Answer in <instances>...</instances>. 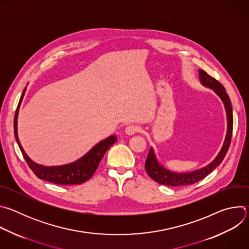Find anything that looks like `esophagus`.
<instances>
[{
    "label": "esophagus",
    "mask_w": 249,
    "mask_h": 249,
    "mask_svg": "<svg viewBox=\"0 0 249 249\" xmlns=\"http://www.w3.org/2000/svg\"><path fill=\"white\" fill-rule=\"evenodd\" d=\"M140 131V128L138 125H135V124H130L128 125L126 128H125V133L127 135H134L136 133H138Z\"/></svg>",
    "instance_id": "1"
}]
</instances>
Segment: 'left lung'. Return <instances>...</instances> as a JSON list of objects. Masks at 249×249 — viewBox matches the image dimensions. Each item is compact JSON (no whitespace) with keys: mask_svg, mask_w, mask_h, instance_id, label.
Returning <instances> with one entry per match:
<instances>
[{"mask_svg":"<svg viewBox=\"0 0 249 249\" xmlns=\"http://www.w3.org/2000/svg\"><path fill=\"white\" fill-rule=\"evenodd\" d=\"M199 75H200L201 83L204 86L214 89L216 93L222 98L226 106L227 118H228V131H227V136H226L224 146L214 161H212L209 165L199 170H195L193 172H188V173H174L163 168L157 161L154 151L151 148L145 162V168L151 178L160 184L168 185V186H183V185L194 184L200 181L201 179L205 178L209 173H211L218 165H220L229 151L231 141V136H232V124H233L232 108H231V103L230 97L226 92V89L223 87V85L219 83L215 78L208 75L204 70L199 71Z\"/></svg>","mask_w":249,"mask_h":249,"instance_id":"1","label":"left lung"}]
</instances>
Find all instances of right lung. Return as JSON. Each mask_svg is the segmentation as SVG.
<instances>
[{
  "instance_id": "obj_1",
  "label": "right lung",
  "mask_w": 249,
  "mask_h": 249,
  "mask_svg": "<svg viewBox=\"0 0 249 249\" xmlns=\"http://www.w3.org/2000/svg\"><path fill=\"white\" fill-rule=\"evenodd\" d=\"M26 88L24 89L18 105L16 110L15 114V120H14V131H15V137L18 142V145L21 151V154L29 166V168L33 171V173L36 175L38 178L42 180L49 181L54 184L59 185H75V184H81L86 182L88 179L93 175L95 172L100 160H102L104 154L106 153L114 143L116 142L115 136H110L107 139L101 141L95 147H93L86 156H84L82 159L78 160L77 161L61 165V166H43L41 164L35 163L32 161L27 155L24 153L18 137V108L19 104L22 100L23 94L25 92Z\"/></svg>"
}]
</instances>
